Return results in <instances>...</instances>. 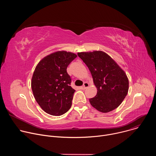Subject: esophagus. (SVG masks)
I'll return each mask as SVG.
<instances>
[{
  "label": "esophagus",
  "mask_w": 156,
  "mask_h": 156,
  "mask_svg": "<svg viewBox=\"0 0 156 156\" xmlns=\"http://www.w3.org/2000/svg\"><path fill=\"white\" fill-rule=\"evenodd\" d=\"M89 86H90V84H89L87 82H84V84H83V88L84 89V90H85V89H86L87 87H89Z\"/></svg>",
  "instance_id": "34e87169"
}]
</instances>
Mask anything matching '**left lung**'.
Masks as SVG:
<instances>
[{"instance_id": "8db88e82", "label": "left lung", "mask_w": 156, "mask_h": 156, "mask_svg": "<svg viewBox=\"0 0 156 156\" xmlns=\"http://www.w3.org/2000/svg\"><path fill=\"white\" fill-rule=\"evenodd\" d=\"M92 75L98 92L90 99L91 105L102 113L117 108L125 98L129 82L125 72L105 52L101 51L78 52Z\"/></svg>"}]
</instances>
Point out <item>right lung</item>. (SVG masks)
<instances>
[{
    "label": "right lung",
    "mask_w": 156,
    "mask_h": 156,
    "mask_svg": "<svg viewBox=\"0 0 156 156\" xmlns=\"http://www.w3.org/2000/svg\"><path fill=\"white\" fill-rule=\"evenodd\" d=\"M77 57L72 52L57 51L44 57L37 65L31 80L34 97L46 113L60 116L70 108L75 90L66 72Z\"/></svg>",
    "instance_id": "right-lung-1"
}]
</instances>
